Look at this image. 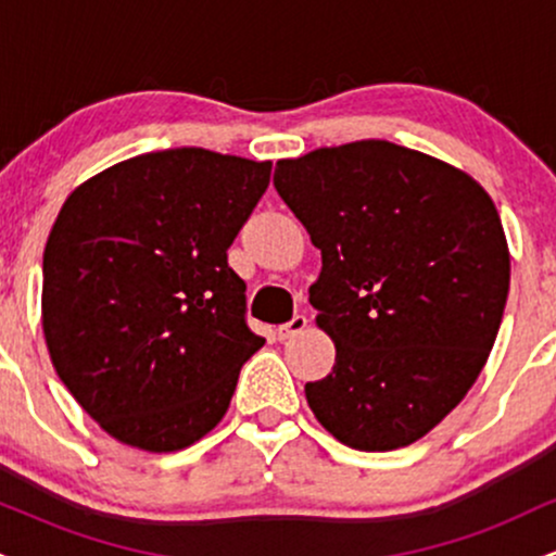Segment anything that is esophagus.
<instances>
[{"mask_svg":"<svg viewBox=\"0 0 556 556\" xmlns=\"http://www.w3.org/2000/svg\"><path fill=\"white\" fill-rule=\"evenodd\" d=\"M305 327H308V318H305L303 314H295L290 318V321L282 324V327L277 329V340H282V342L292 340V337H298Z\"/></svg>","mask_w":556,"mask_h":556,"instance_id":"34e87169","label":"esophagus"}]
</instances>
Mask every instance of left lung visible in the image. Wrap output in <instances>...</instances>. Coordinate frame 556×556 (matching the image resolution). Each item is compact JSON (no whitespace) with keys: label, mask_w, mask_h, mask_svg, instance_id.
Returning <instances> with one entry per match:
<instances>
[{"label":"left lung","mask_w":556,"mask_h":556,"mask_svg":"<svg viewBox=\"0 0 556 556\" xmlns=\"http://www.w3.org/2000/svg\"><path fill=\"white\" fill-rule=\"evenodd\" d=\"M274 188L321 251L308 290L334 368L305 384L342 444L426 437L481 374L509 292L494 201L473 177L389 140L282 159Z\"/></svg>","instance_id":"1"}]
</instances>
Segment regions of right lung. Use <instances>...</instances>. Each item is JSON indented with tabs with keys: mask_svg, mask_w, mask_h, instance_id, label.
Wrapping results in <instances>:
<instances>
[{
	"mask_svg": "<svg viewBox=\"0 0 556 556\" xmlns=\"http://www.w3.org/2000/svg\"><path fill=\"white\" fill-rule=\"evenodd\" d=\"M271 162L151 151L75 188L43 251V337L83 410L146 452L190 446L225 418L264 344L227 248Z\"/></svg>",
	"mask_w": 556,
	"mask_h": 556,
	"instance_id": "add662e5",
	"label": "right lung"
}]
</instances>
